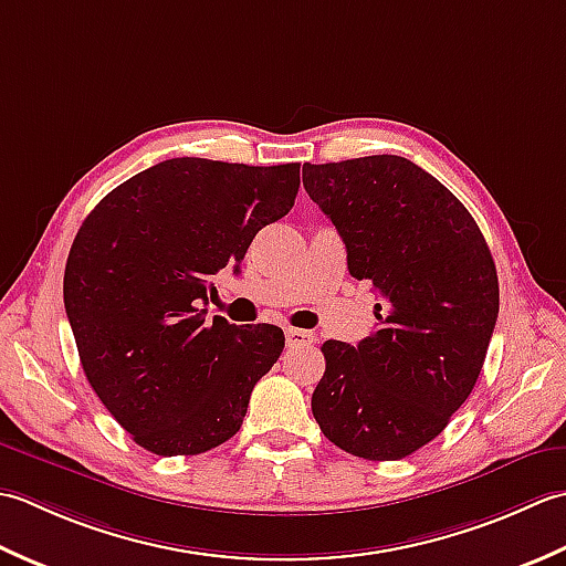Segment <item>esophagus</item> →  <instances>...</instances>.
Returning a JSON list of instances; mask_svg holds the SVG:
<instances>
[{"instance_id": "obj_1", "label": "esophagus", "mask_w": 566, "mask_h": 566, "mask_svg": "<svg viewBox=\"0 0 566 566\" xmlns=\"http://www.w3.org/2000/svg\"><path fill=\"white\" fill-rule=\"evenodd\" d=\"M285 342H287V347H310V344L315 342V337L310 332H305V329L287 327L285 329Z\"/></svg>"}]
</instances>
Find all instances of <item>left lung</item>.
<instances>
[{
	"label": "left lung",
	"instance_id": "1",
	"mask_svg": "<svg viewBox=\"0 0 566 566\" xmlns=\"http://www.w3.org/2000/svg\"><path fill=\"white\" fill-rule=\"evenodd\" d=\"M303 186L374 285L376 329L322 344L313 415L329 442L396 461L440 434L476 386L499 317V275L479 224L440 180L400 156L303 166Z\"/></svg>",
	"mask_w": 566,
	"mask_h": 566
}]
</instances>
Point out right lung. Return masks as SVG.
<instances>
[{
    "mask_svg": "<svg viewBox=\"0 0 566 566\" xmlns=\"http://www.w3.org/2000/svg\"><path fill=\"white\" fill-rule=\"evenodd\" d=\"M300 164L170 158L92 210L65 263L63 297L92 390L132 440L192 457L234 437L251 390L285 347L275 325L207 322L212 275L291 212Z\"/></svg>",
    "mask_w": 566,
    "mask_h": 566,
    "instance_id": "add662e5",
    "label": "right lung"
}]
</instances>
